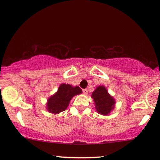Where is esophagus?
Listing matches in <instances>:
<instances>
[{"mask_svg":"<svg viewBox=\"0 0 160 160\" xmlns=\"http://www.w3.org/2000/svg\"><path fill=\"white\" fill-rule=\"evenodd\" d=\"M82 92H83V94L87 95V94H88V90H87V89H82Z\"/></svg>","mask_w":160,"mask_h":160,"instance_id":"34e87169","label":"esophagus"}]
</instances>
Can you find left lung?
I'll return each instance as SVG.
<instances>
[{"mask_svg":"<svg viewBox=\"0 0 160 160\" xmlns=\"http://www.w3.org/2000/svg\"><path fill=\"white\" fill-rule=\"evenodd\" d=\"M95 102V108L98 113L102 115H108L114 108L115 101L108 94V90L103 86H100L92 94Z\"/></svg>","mask_w":160,"mask_h":160,"instance_id":"1","label":"left lung"}]
</instances>
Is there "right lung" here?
<instances>
[{
  "instance_id": "obj_1",
  "label": "right lung",
  "mask_w": 160,
  "mask_h": 160,
  "mask_svg": "<svg viewBox=\"0 0 160 160\" xmlns=\"http://www.w3.org/2000/svg\"><path fill=\"white\" fill-rule=\"evenodd\" d=\"M81 92V89L79 86L73 87L69 84H62L56 94L48 99L47 109L52 113H58L64 111L68 106L71 99L74 95Z\"/></svg>"
}]
</instances>
